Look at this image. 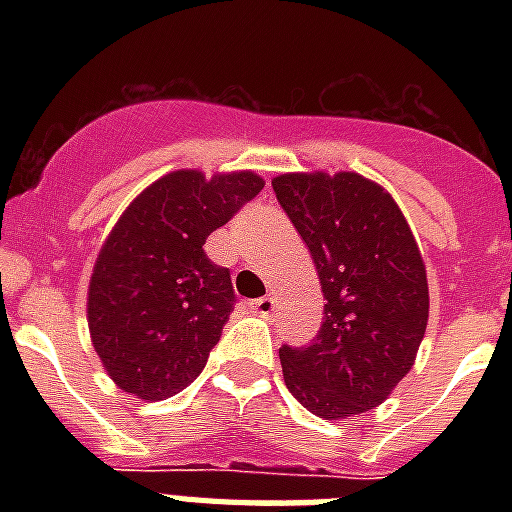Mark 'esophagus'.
<instances>
[{
    "mask_svg": "<svg viewBox=\"0 0 512 512\" xmlns=\"http://www.w3.org/2000/svg\"><path fill=\"white\" fill-rule=\"evenodd\" d=\"M252 311L260 313V316H271V313L276 311V297L273 295L260 297V300H255V303H252Z\"/></svg>",
    "mask_w": 512,
    "mask_h": 512,
    "instance_id": "34e87169",
    "label": "esophagus"
}]
</instances>
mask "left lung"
<instances>
[{"label": "left lung", "instance_id": "1", "mask_svg": "<svg viewBox=\"0 0 512 512\" xmlns=\"http://www.w3.org/2000/svg\"><path fill=\"white\" fill-rule=\"evenodd\" d=\"M273 191L311 249L324 321L279 350L289 393L324 420L380 406L414 366L428 327V273L404 212L358 172H287Z\"/></svg>", "mask_w": 512, "mask_h": 512}]
</instances>
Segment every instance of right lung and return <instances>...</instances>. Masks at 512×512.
<instances>
[{
  "mask_svg": "<svg viewBox=\"0 0 512 512\" xmlns=\"http://www.w3.org/2000/svg\"><path fill=\"white\" fill-rule=\"evenodd\" d=\"M263 185L249 170H175L116 220L92 268L87 324L124 393L164 401L199 377L236 303L231 271L209 260L204 241Z\"/></svg>",
  "mask_w": 512,
  "mask_h": 512,
  "instance_id": "right-lung-1",
  "label": "right lung"
}]
</instances>
